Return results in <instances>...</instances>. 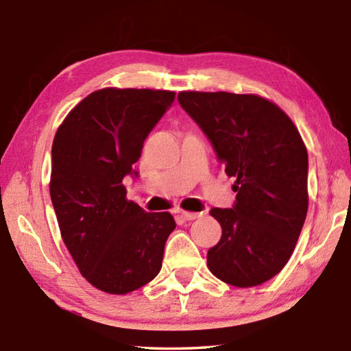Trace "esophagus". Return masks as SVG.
I'll return each instance as SVG.
<instances>
[{
  "instance_id": "obj_1",
  "label": "esophagus",
  "mask_w": 351,
  "mask_h": 351,
  "mask_svg": "<svg viewBox=\"0 0 351 351\" xmlns=\"http://www.w3.org/2000/svg\"><path fill=\"white\" fill-rule=\"evenodd\" d=\"M181 217L186 219V221H192V219H197L199 217H203V212H187V210H182L181 212Z\"/></svg>"
}]
</instances>
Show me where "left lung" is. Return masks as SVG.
Instances as JSON below:
<instances>
[{
    "label": "left lung",
    "mask_w": 351,
    "mask_h": 351,
    "mask_svg": "<svg viewBox=\"0 0 351 351\" xmlns=\"http://www.w3.org/2000/svg\"><path fill=\"white\" fill-rule=\"evenodd\" d=\"M178 100L237 178L232 209L210 210L223 234L207 266L237 288L268 282L288 263L306 218L308 153L299 130L257 94L181 91Z\"/></svg>",
    "instance_id": "1"
}]
</instances>
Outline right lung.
Here are the masks:
<instances>
[{
    "mask_svg": "<svg viewBox=\"0 0 351 351\" xmlns=\"http://www.w3.org/2000/svg\"><path fill=\"white\" fill-rule=\"evenodd\" d=\"M175 93L104 88L77 104L52 144L49 193L63 243L80 274L108 294L152 282L176 223L169 212H145L122 184Z\"/></svg>",
    "mask_w": 351,
    "mask_h": 351,
    "instance_id": "obj_1",
    "label": "right lung"
}]
</instances>
